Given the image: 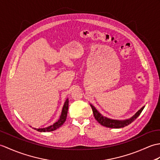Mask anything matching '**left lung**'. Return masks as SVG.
<instances>
[{
  "instance_id": "1",
  "label": "left lung",
  "mask_w": 160,
  "mask_h": 160,
  "mask_svg": "<svg viewBox=\"0 0 160 160\" xmlns=\"http://www.w3.org/2000/svg\"><path fill=\"white\" fill-rule=\"evenodd\" d=\"M91 107L92 108V112H93L94 117L95 119L98 121L99 123H100L103 126H105V127L110 128H121L129 125L131 122H132L135 119H136V118L139 116L141 112H142V111L144 108V106H143L142 108L139 110L138 112L135 114V115H133V116L131 118H129V119H127L125 121H118L110 119L108 118L103 117L101 114L98 112V111L95 109V108L93 106H92L91 104Z\"/></svg>"
}]
</instances>
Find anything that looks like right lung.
<instances>
[{"label": "right lung", "mask_w": 160, "mask_h": 160, "mask_svg": "<svg viewBox=\"0 0 160 160\" xmlns=\"http://www.w3.org/2000/svg\"><path fill=\"white\" fill-rule=\"evenodd\" d=\"M68 106H69V100H68V99H67L65 102V104H64V106H63L60 118H59L58 121L56 122L55 123H54L52 125H50V126H49V127L46 128H41V129L34 128V129H36V130L38 132H52V131L56 130L57 129L61 127L62 124L64 123L65 120H66L67 115H68Z\"/></svg>", "instance_id": "right-lung-1"}]
</instances>
